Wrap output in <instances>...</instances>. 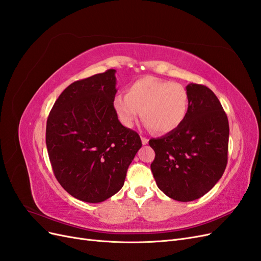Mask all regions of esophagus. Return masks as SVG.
I'll return each mask as SVG.
<instances>
[{
    "mask_svg": "<svg viewBox=\"0 0 261 261\" xmlns=\"http://www.w3.org/2000/svg\"><path fill=\"white\" fill-rule=\"evenodd\" d=\"M148 141H149V140H148L146 137H144V136L141 137V143H143V145H147Z\"/></svg>",
    "mask_w": 261,
    "mask_h": 261,
    "instance_id": "1",
    "label": "esophagus"
}]
</instances>
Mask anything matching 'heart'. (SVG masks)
<instances>
[{
    "label": "heart",
    "mask_w": 261,
    "mask_h": 261,
    "mask_svg": "<svg viewBox=\"0 0 261 261\" xmlns=\"http://www.w3.org/2000/svg\"><path fill=\"white\" fill-rule=\"evenodd\" d=\"M189 96L184 86L146 76L127 87L126 94H117L113 101L115 113L127 127L143 116L147 127L156 134L178 128L188 112Z\"/></svg>",
    "instance_id": "heart-1"
}]
</instances>
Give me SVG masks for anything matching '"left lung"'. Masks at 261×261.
<instances>
[{"label":"left lung","instance_id":"8db88e82","mask_svg":"<svg viewBox=\"0 0 261 261\" xmlns=\"http://www.w3.org/2000/svg\"><path fill=\"white\" fill-rule=\"evenodd\" d=\"M188 112L178 128L149 140L155 156L150 165L155 183L170 198L193 201L207 194L227 163L228 121L208 87L189 84Z\"/></svg>","mask_w":261,"mask_h":261}]
</instances>
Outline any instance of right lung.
Wrapping results in <instances>:
<instances>
[{"label":"right lung","mask_w":261,"mask_h":261,"mask_svg":"<svg viewBox=\"0 0 261 261\" xmlns=\"http://www.w3.org/2000/svg\"><path fill=\"white\" fill-rule=\"evenodd\" d=\"M115 69L70 84L46 121L45 144L54 175L75 198L101 202L124 185L141 147L138 134L118 121L113 107Z\"/></svg>","instance_id":"add662e5"}]
</instances>
